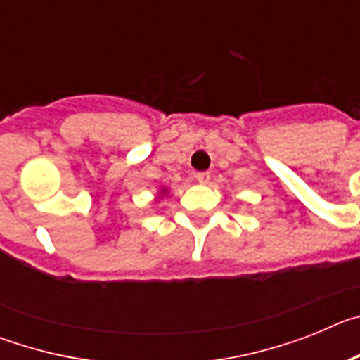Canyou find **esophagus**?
<instances>
[{"instance_id": "34e87169", "label": "esophagus", "mask_w": 360, "mask_h": 360, "mask_svg": "<svg viewBox=\"0 0 360 360\" xmlns=\"http://www.w3.org/2000/svg\"><path fill=\"white\" fill-rule=\"evenodd\" d=\"M195 178H196V182L203 184V186L211 182V174H209V173H196Z\"/></svg>"}]
</instances>
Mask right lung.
Wrapping results in <instances>:
<instances>
[{"label":"right lung","instance_id":"obj_1","mask_svg":"<svg viewBox=\"0 0 360 360\" xmlns=\"http://www.w3.org/2000/svg\"><path fill=\"white\" fill-rule=\"evenodd\" d=\"M165 195H167V187H164V189H160V191H158V198H162V196H165Z\"/></svg>","mask_w":360,"mask_h":360}]
</instances>
